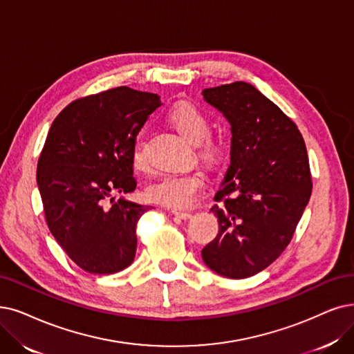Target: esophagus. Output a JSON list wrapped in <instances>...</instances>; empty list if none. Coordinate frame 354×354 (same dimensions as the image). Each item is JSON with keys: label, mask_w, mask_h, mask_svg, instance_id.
<instances>
[{"label": "esophagus", "mask_w": 354, "mask_h": 354, "mask_svg": "<svg viewBox=\"0 0 354 354\" xmlns=\"http://www.w3.org/2000/svg\"><path fill=\"white\" fill-rule=\"evenodd\" d=\"M171 212H173L174 216H177V218H180V219H190V218H192L190 212H183V210H177V209H174V210H171Z\"/></svg>", "instance_id": "esophagus-1"}]
</instances>
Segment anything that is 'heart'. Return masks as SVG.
Returning <instances> with one entry per match:
<instances>
[{
  "instance_id": "heart-1",
  "label": "heart",
  "mask_w": 354,
  "mask_h": 354,
  "mask_svg": "<svg viewBox=\"0 0 354 354\" xmlns=\"http://www.w3.org/2000/svg\"><path fill=\"white\" fill-rule=\"evenodd\" d=\"M167 122L192 145L199 147L202 157L207 161H216L223 152L221 138L209 135L210 122L206 113L189 102L174 104L167 113ZM132 161L136 169H147L144 139L138 138L132 148ZM206 187V178L202 173H167L153 180L147 189L148 199L173 209H185Z\"/></svg>"
}]
</instances>
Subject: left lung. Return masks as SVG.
I'll return each instance as SVG.
<instances>
[{
	"label": "left lung",
	"instance_id": "8db88e82",
	"mask_svg": "<svg viewBox=\"0 0 354 354\" xmlns=\"http://www.w3.org/2000/svg\"><path fill=\"white\" fill-rule=\"evenodd\" d=\"M205 102L231 124V164L214 212L219 232L202 250L205 264L245 279L285 251L313 192L304 138L273 102L248 82L206 88Z\"/></svg>",
	"mask_w": 354,
	"mask_h": 354
}]
</instances>
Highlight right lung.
Wrapping results in <instances>:
<instances>
[{
	"label": "right lung",
	"mask_w": 354,
	"mask_h": 354,
	"mask_svg": "<svg viewBox=\"0 0 354 354\" xmlns=\"http://www.w3.org/2000/svg\"><path fill=\"white\" fill-rule=\"evenodd\" d=\"M160 106L157 94L118 87L69 103L50 126L37 187L53 238L82 270L111 274L135 259L136 223L152 206L113 194L136 189L132 148Z\"/></svg>",
	"instance_id": "add662e5"
}]
</instances>
